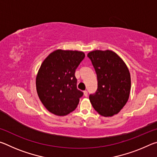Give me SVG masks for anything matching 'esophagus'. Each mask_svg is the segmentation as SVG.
I'll use <instances>...</instances> for the list:
<instances>
[{"mask_svg": "<svg viewBox=\"0 0 157 157\" xmlns=\"http://www.w3.org/2000/svg\"><path fill=\"white\" fill-rule=\"evenodd\" d=\"M84 95L85 97L88 96V92H87L86 91H84Z\"/></svg>", "mask_w": 157, "mask_h": 157, "instance_id": "obj_1", "label": "esophagus"}]
</instances>
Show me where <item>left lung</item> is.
Segmentation results:
<instances>
[{
	"instance_id": "1",
	"label": "left lung",
	"mask_w": 157,
	"mask_h": 157,
	"mask_svg": "<svg viewBox=\"0 0 157 157\" xmlns=\"http://www.w3.org/2000/svg\"><path fill=\"white\" fill-rule=\"evenodd\" d=\"M87 56L98 78L97 91L89 95L90 102L100 115H116L126 105L129 97L131 77L128 68L112 50H94Z\"/></svg>"
}]
</instances>
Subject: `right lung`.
<instances>
[{
  "instance_id": "obj_1",
  "label": "right lung",
  "mask_w": 157,
  "mask_h": 157,
  "mask_svg": "<svg viewBox=\"0 0 157 157\" xmlns=\"http://www.w3.org/2000/svg\"><path fill=\"white\" fill-rule=\"evenodd\" d=\"M84 57L82 51L58 49L42 62L36 78V91L50 113L63 116L76 109L83 93L77 89L75 73Z\"/></svg>"
}]
</instances>
